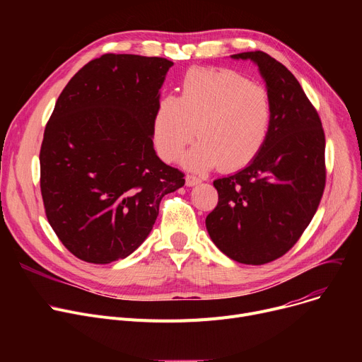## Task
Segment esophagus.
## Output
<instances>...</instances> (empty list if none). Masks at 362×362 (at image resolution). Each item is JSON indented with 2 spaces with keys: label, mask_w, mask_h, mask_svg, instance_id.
<instances>
[{
  "label": "esophagus",
  "mask_w": 362,
  "mask_h": 362,
  "mask_svg": "<svg viewBox=\"0 0 362 362\" xmlns=\"http://www.w3.org/2000/svg\"><path fill=\"white\" fill-rule=\"evenodd\" d=\"M198 183H201V179H199V177L192 176V175H187V176H186V186H195V185H198Z\"/></svg>",
  "instance_id": "obj_1"
}]
</instances>
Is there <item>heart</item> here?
I'll use <instances>...</instances> for the list:
<instances>
[{"instance_id": "b5f03b06", "label": "heart", "mask_w": 362, "mask_h": 362, "mask_svg": "<svg viewBox=\"0 0 362 362\" xmlns=\"http://www.w3.org/2000/svg\"><path fill=\"white\" fill-rule=\"evenodd\" d=\"M272 100L267 89L229 69H194L182 82L180 98L164 97L154 117V144L161 158L176 160L198 133L201 139L183 158L204 171L220 164L235 171L248 165L267 141Z\"/></svg>"}]
</instances>
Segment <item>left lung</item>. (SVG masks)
I'll use <instances>...</instances> for the list:
<instances>
[{
    "mask_svg": "<svg viewBox=\"0 0 362 362\" xmlns=\"http://www.w3.org/2000/svg\"><path fill=\"white\" fill-rule=\"evenodd\" d=\"M230 57L258 66L272 124L248 165L214 180L218 204L205 226L223 254L261 265L286 254L311 223L326 186V138L317 110L281 63L262 51Z\"/></svg>",
    "mask_w": 362,
    "mask_h": 362,
    "instance_id": "obj_1",
    "label": "left lung"
}]
</instances>
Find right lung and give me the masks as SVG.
<instances>
[{"mask_svg": "<svg viewBox=\"0 0 362 362\" xmlns=\"http://www.w3.org/2000/svg\"><path fill=\"white\" fill-rule=\"evenodd\" d=\"M173 66L161 57L104 54L66 85L40 152L47 218L79 259H123L152 230L164 195L185 185L156 154L160 89Z\"/></svg>", "mask_w": 362, "mask_h": 362, "instance_id": "obj_1", "label": "right lung"}]
</instances>
